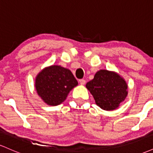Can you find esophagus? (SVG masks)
<instances>
[{
    "label": "esophagus",
    "mask_w": 153,
    "mask_h": 153,
    "mask_svg": "<svg viewBox=\"0 0 153 153\" xmlns=\"http://www.w3.org/2000/svg\"><path fill=\"white\" fill-rule=\"evenodd\" d=\"M79 82H80V85H85V80H84V79H80V80H79Z\"/></svg>",
    "instance_id": "1"
}]
</instances>
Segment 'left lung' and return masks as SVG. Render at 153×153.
<instances>
[{
	"instance_id": "left-lung-1",
	"label": "left lung",
	"mask_w": 153,
	"mask_h": 153,
	"mask_svg": "<svg viewBox=\"0 0 153 153\" xmlns=\"http://www.w3.org/2000/svg\"><path fill=\"white\" fill-rule=\"evenodd\" d=\"M96 105L106 111L114 110L127 96V84L115 72L101 70L85 85Z\"/></svg>"
}]
</instances>
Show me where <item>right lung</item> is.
Masks as SVG:
<instances>
[{
	"instance_id": "obj_1",
	"label": "right lung",
	"mask_w": 153,
	"mask_h": 153,
	"mask_svg": "<svg viewBox=\"0 0 153 153\" xmlns=\"http://www.w3.org/2000/svg\"><path fill=\"white\" fill-rule=\"evenodd\" d=\"M78 84L71 71L59 65L45 68L35 80L37 94L50 106H57L62 103L70 91Z\"/></svg>"
}]
</instances>
